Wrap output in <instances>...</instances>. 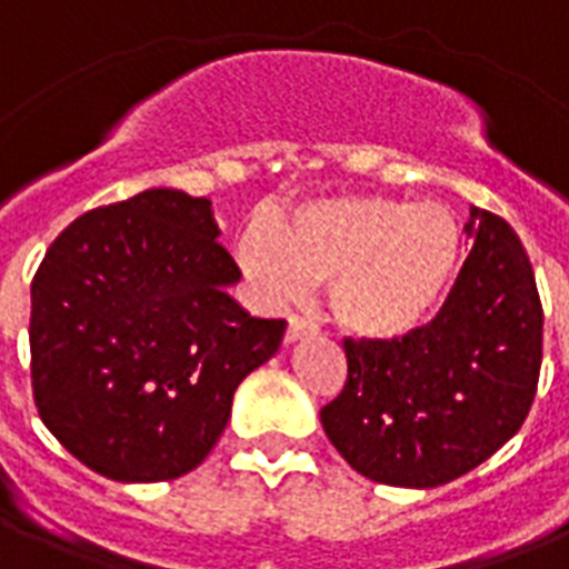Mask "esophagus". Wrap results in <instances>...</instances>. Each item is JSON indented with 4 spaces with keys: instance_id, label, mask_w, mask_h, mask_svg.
<instances>
[{
    "instance_id": "1",
    "label": "esophagus",
    "mask_w": 569,
    "mask_h": 569,
    "mask_svg": "<svg viewBox=\"0 0 569 569\" xmlns=\"http://www.w3.org/2000/svg\"><path fill=\"white\" fill-rule=\"evenodd\" d=\"M316 332V327L309 325V321H303V318H289V327H286V345H295V341L307 339V336H312Z\"/></svg>"
}]
</instances>
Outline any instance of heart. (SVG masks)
I'll list each match as a JSON object with an SVG mask.
<instances>
[{
  "instance_id": "heart-1",
  "label": "heart",
  "mask_w": 569,
  "mask_h": 569,
  "mask_svg": "<svg viewBox=\"0 0 569 569\" xmlns=\"http://www.w3.org/2000/svg\"><path fill=\"white\" fill-rule=\"evenodd\" d=\"M239 266L271 300L327 283L336 325L359 339H403L445 307L465 233L450 207L386 196L318 198L280 228L251 221L237 244Z\"/></svg>"
}]
</instances>
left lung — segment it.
Listing matches in <instances>:
<instances>
[{
    "label": "left lung",
    "mask_w": 569,
    "mask_h": 569,
    "mask_svg": "<svg viewBox=\"0 0 569 569\" xmlns=\"http://www.w3.org/2000/svg\"><path fill=\"white\" fill-rule=\"evenodd\" d=\"M468 260L445 307L403 339H345L348 382L321 427L350 468L395 488H438L491 459L538 391L543 309L509 221L470 210Z\"/></svg>",
    "instance_id": "8db88e82"
}]
</instances>
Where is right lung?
Returning <instances> with one entry per match:
<instances>
[{
  "mask_svg": "<svg viewBox=\"0 0 569 569\" xmlns=\"http://www.w3.org/2000/svg\"><path fill=\"white\" fill-rule=\"evenodd\" d=\"M207 198L146 189L76 219L31 283V386L46 429L117 482L196 470L283 318L228 295L239 266Z\"/></svg>",
  "mask_w": 569,
  "mask_h": 569,
  "instance_id": "obj_1",
  "label": "right lung"
}]
</instances>
